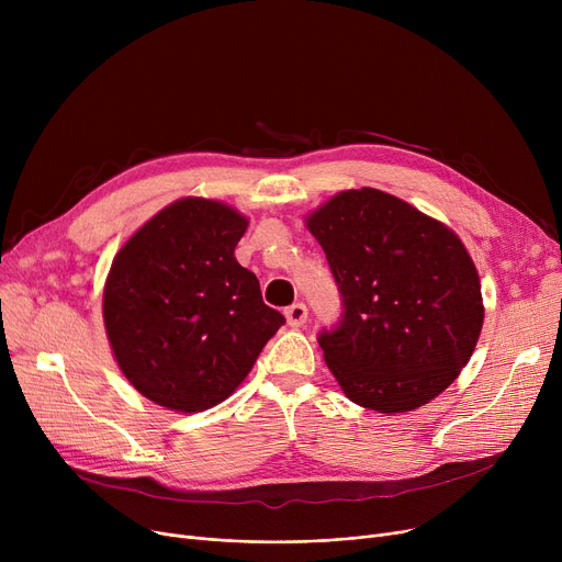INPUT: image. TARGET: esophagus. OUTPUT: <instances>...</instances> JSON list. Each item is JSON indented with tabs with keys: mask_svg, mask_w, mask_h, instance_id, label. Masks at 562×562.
<instances>
[{
	"mask_svg": "<svg viewBox=\"0 0 562 562\" xmlns=\"http://www.w3.org/2000/svg\"><path fill=\"white\" fill-rule=\"evenodd\" d=\"M284 316H286V323L291 328H301L307 321V307H305V303H293L291 307L284 310Z\"/></svg>",
	"mask_w": 562,
	"mask_h": 562,
	"instance_id": "1",
	"label": "esophagus"
}]
</instances>
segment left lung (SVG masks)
<instances>
[{"label": "left lung", "mask_w": 562, "mask_h": 562, "mask_svg": "<svg viewBox=\"0 0 562 562\" xmlns=\"http://www.w3.org/2000/svg\"><path fill=\"white\" fill-rule=\"evenodd\" d=\"M341 293L318 346L344 394L409 412L460 375L483 328L476 266L458 236L378 189H350L307 218Z\"/></svg>", "instance_id": "obj_1"}]
</instances>
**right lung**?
Wrapping results in <instances>:
<instances>
[{
  "mask_svg": "<svg viewBox=\"0 0 562 562\" xmlns=\"http://www.w3.org/2000/svg\"><path fill=\"white\" fill-rule=\"evenodd\" d=\"M246 227L232 206L187 198L147 221L115 255L104 328L117 367L157 405H218L284 323L234 257Z\"/></svg>",
  "mask_w": 562,
  "mask_h": 562,
  "instance_id": "obj_1",
  "label": "right lung"
}]
</instances>
